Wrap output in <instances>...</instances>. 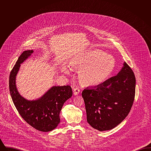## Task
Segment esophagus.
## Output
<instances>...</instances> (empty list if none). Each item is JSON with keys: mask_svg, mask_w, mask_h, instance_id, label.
<instances>
[{"mask_svg": "<svg viewBox=\"0 0 151 151\" xmlns=\"http://www.w3.org/2000/svg\"><path fill=\"white\" fill-rule=\"evenodd\" d=\"M80 89H79L78 88H74L73 89V94L74 95H78L79 93H80Z\"/></svg>", "mask_w": 151, "mask_h": 151, "instance_id": "1", "label": "esophagus"}]
</instances>
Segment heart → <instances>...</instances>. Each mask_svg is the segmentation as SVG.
<instances>
[{
    "label": "heart",
    "instance_id": "b5f03b06",
    "mask_svg": "<svg viewBox=\"0 0 151 151\" xmlns=\"http://www.w3.org/2000/svg\"><path fill=\"white\" fill-rule=\"evenodd\" d=\"M73 69L79 70L80 83L86 86H96L110 77L115 66L114 58L100 50L88 51L73 58L70 62ZM62 71L68 73L67 67Z\"/></svg>",
    "mask_w": 151,
    "mask_h": 151
}]
</instances>
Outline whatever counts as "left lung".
Here are the masks:
<instances>
[{
	"label": "left lung",
	"mask_w": 151,
	"mask_h": 151,
	"mask_svg": "<svg viewBox=\"0 0 151 151\" xmlns=\"http://www.w3.org/2000/svg\"><path fill=\"white\" fill-rule=\"evenodd\" d=\"M136 79L129 65L124 63L118 74L93 88L82 92L86 120L100 131L113 129L128 115L135 95Z\"/></svg>",
	"instance_id": "left-lung-1"
}]
</instances>
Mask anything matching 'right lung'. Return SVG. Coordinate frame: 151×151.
Returning a JSON list of instances; mask_svg holds the SVG:
<instances>
[{"label":"right lung","mask_w":151,"mask_h":151,"mask_svg":"<svg viewBox=\"0 0 151 151\" xmlns=\"http://www.w3.org/2000/svg\"><path fill=\"white\" fill-rule=\"evenodd\" d=\"M33 52L25 51L17 60L9 75V92L15 107L25 121L38 131L48 132L59 123L60 112L65 102L72 96V88L70 86H52L37 100H27L21 96L16 86V76L20 64Z\"/></svg>","instance_id":"1"}]
</instances>
